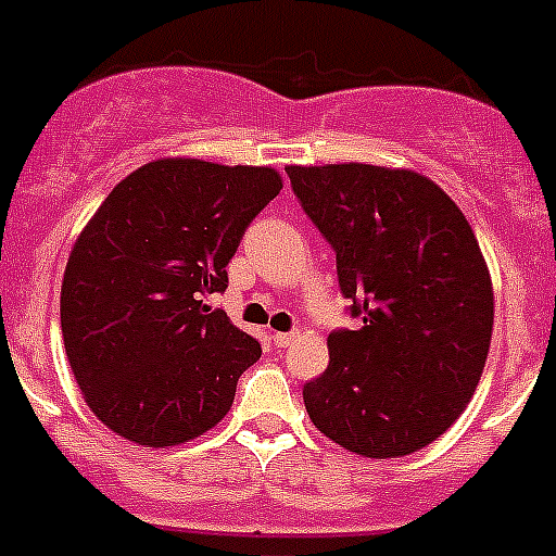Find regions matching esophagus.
Listing matches in <instances>:
<instances>
[{
	"label": "esophagus",
	"instance_id": "1",
	"mask_svg": "<svg viewBox=\"0 0 556 556\" xmlns=\"http://www.w3.org/2000/svg\"><path fill=\"white\" fill-rule=\"evenodd\" d=\"M293 342H295V333H285V331L274 333V344H277V348H290Z\"/></svg>",
	"mask_w": 556,
	"mask_h": 556
}]
</instances>
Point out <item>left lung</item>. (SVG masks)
Wrapping results in <instances>:
<instances>
[{
	"label": "left lung",
	"instance_id": "8db88e82",
	"mask_svg": "<svg viewBox=\"0 0 556 556\" xmlns=\"http://www.w3.org/2000/svg\"><path fill=\"white\" fill-rule=\"evenodd\" d=\"M285 170L364 320L328 333V369L304 386L312 424L366 459L427 448L465 413L492 344V274L470 223L409 168Z\"/></svg>",
	"mask_w": 556,
	"mask_h": 556
}]
</instances>
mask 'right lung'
<instances>
[{
    "label": "right lung",
    "instance_id": "1",
    "mask_svg": "<svg viewBox=\"0 0 556 556\" xmlns=\"http://www.w3.org/2000/svg\"><path fill=\"white\" fill-rule=\"evenodd\" d=\"M282 190L271 165L160 157L124 176L70 252L62 337L97 421L143 448L190 443L228 415L261 344L208 295Z\"/></svg>",
    "mask_w": 556,
    "mask_h": 556
}]
</instances>
